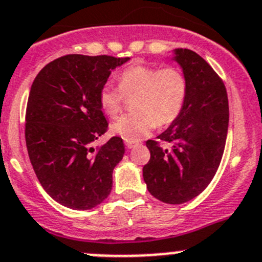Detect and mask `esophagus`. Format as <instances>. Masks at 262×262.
<instances>
[{"label":"esophagus","instance_id":"esophagus-1","mask_svg":"<svg viewBox=\"0 0 262 262\" xmlns=\"http://www.w3.org/2000/svg\"><path fill=\"white\" fill-rule=\"evenodd\" d=\"M125 146H126V147H128V148H133L134 146H136V142H134V141H126Z\"/></svg>","mask_w":262,"mask_h":262}]
</instances>
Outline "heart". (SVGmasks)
Here are the masks:
<instances>
[{"instance_id": "1", "label": "heart", "mask_w": 262, "mask_h": 262, "mask_svg": "<svg viewBox=\"0 0 262 262\" xmlns=\"http://www.w3.org/2000/svg\"><path fill=\"white\" fill-rule=\"evenodd\" d=\"M125 97H134V112L115 120L111 132L125 141H137L156 125L168 126L180 117L187 98L186 76L177 67L137 63L120 73L119 86L102 85L98 99L107 116L116 117Z\"/></svg>"}]
</instances>
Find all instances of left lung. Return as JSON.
<instances>
[{"mask_svg":"<svg viewBox=\"0 0 262 262\" xmlns=\"http://www.w3.org/2000/svg\"><path fill=\"white\" fill-rule=\"evenodd\" d=\"M174 60L186 76V103L180 117L158 136L159 141L146 142L151 158L143 167V180L156 199L182 204L204 191L219 169L229 126V101L221 77L195 51L176 49ZM160 140L172 147L163 149Z\"/></svg>","mask_w":262,"mask_h":262,"instance_id":"obj_1","label":"left lung"}]
</instances>
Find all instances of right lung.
I'll return each instance as SVG.
<instances>
[{
	"label": "right lung",
	"instance_id": "add662e5",
	"mask_svg": "<svg viewBox=\"0 0 262 262\" xmlns=\"http://www.w3.org/2000/svg\"><path fill=\"white\" fill-rule=\"evenodd\" d=\"M129 58L68 54L46 64L31 86L26 143L41 186L55 202L88 211L112 189V170L125 147L120 137L95 150L108 128L99 90L114 68Z\"/></svg>",
	"mask_w": 262,
	"mask_h": 262
}]
</instances>
